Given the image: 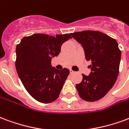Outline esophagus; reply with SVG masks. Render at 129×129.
<instances>
[{
    "instance_id": "obj_1",
    "label": "esophagus",
    "mask_w": 129,
    "mask_h": 129,
    "mask_svg": "<svg viewBox=\"0 0 129 129\" xmlns=\"http://www.w3.org/2000/svg\"><path fill=\"white\" fill-rule=\"evenodd\" d=\"M70 74H72V73H74V72L72 69H70Z\"/></svg>"
}]
</instances>
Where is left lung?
I'll return each mask as SVG.
<instances>
[{
  "instance_id": "1",
  "label": "left lung",
  "mask_w": 129,
  "mask_h": 129,
  "mask_svg": "<svg viewBox=\"0 0 129 129\" xmlns=\"http://www.w3.org/2000/svg\"><path fill=\"white\" fill-rule=\"evenodd\" d=\"M83 47L87 61H91L89 76L76 85L79 95L84 101L94 102L103 98L114 85L119 74L121 51L117 41L97 30L71 33Z\"/></svg>"
}]
</instances>
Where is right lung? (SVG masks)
<instances>
[{
    "label": "right lung",
    "mask_w": 129,
    "mask_h": 129,
    "mask_svg": "<svg viewBox=\"0 0 129 129\" xmlns=\"http://www.w3.org/2000/svg\"><path fill=\"white\" fill-rule=\"evenodd\" d=\"M70 38L71 33H36L24 37L16 46L18 77L26 90L36 101L50 103L58 99L70 70L52 68L51 59L58 56L62 44Z\"/></svg>",
    "instance_id": "obj_1"
}]
</instances>
